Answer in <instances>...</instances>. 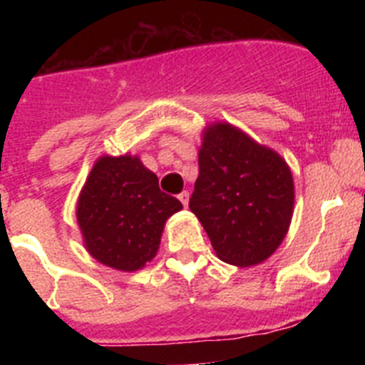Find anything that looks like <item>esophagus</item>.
Returning a JSON list of instances; mask_svg holds the SVG:
<instances>
[{"instance_id": "esophagus-1", "label": "esophagus", "mask_w": 365, "mask_h": 365, "mask_svg": "<svg viewBox=\"0 0 365 365\" xmlns=\"http://www.w3.org/2000/svg\"><path fill=\"white\" fill-rule=\"evenodd\" d=\"M179 201L182 202V206H185V208H186V206H188V201H190V193L186 192V190H185V192H180V193H179Z\"/></svg>"}]
</instances>
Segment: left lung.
<instances>
[{"mask_svg": "<svg viewBox=\"0 0 365 365\" xmlns=\"http://www.w3.org/2000/svg\"><path fill=\"white\" fill-rule=\"evenodd\" d=\"M190 210L205 227L219 259L257 265L276 252L291 227V168L235 125L215 122L202 131Z\"/></svg>", "mask_w": 365, "mask_h": 365, "instance_id": "obj_1", "label": "left lung"}]
</instances>
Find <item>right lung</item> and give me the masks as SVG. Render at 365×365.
<instances>
[{
    "instance_id": "right-lung-1",
    "label": "right lung",
    "mask_w": 365,
    "mask_h": 365,
    "mask_svg": "<svg viewBox=\"0 0 365 365\" xmlns=\"http://www.w3.org/2000/svg\"><path fill=\"white\" fill-rule=\"evenodd\" d=\"M180 208L137 155H102L80 192L76 219L87 252L102 265L133 272L153 259L168 217Z\"/></svg>"
}]
</instances>
